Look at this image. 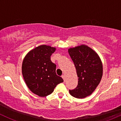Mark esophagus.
<instances>
[{
	"instance_id": "34e87169",
	"label": "esophagus",
	"mask_w": 121,
	"mask_h": 121,
	"mask_svg": "<svg viewBox=\"0 0 121 121\" xmlns=\"http://www.w3.org/2000/svg\"><path fill=\"white\" fill-rule=\"evenodd\" d=\"M61 77L63 78V80H64V81H65V75H62V76H61Z\"/></svg>"
}]
</instances>
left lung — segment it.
I'll return each instance as SVG.
<instances>
[{
  "label": "left lung",
  "instance_id": "obj_1",
  "mask_svg": "<svg viewBox=\"0 0 121 121\" xmlns=\"http://www.w3.org/2000/svg\"><path fill=\"white\" fill-rule=\"evenodd\" d=\"M68 53L78 77L77 86L69 90V94L77 98H85L95 91L101 81L103 73L102 62L98 54L84 44L69 48Z\"/></svg>",
  "mask_w": 121,
  "mask_h": 121
}]
</instances>
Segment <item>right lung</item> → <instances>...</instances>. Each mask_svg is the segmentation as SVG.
I'll return each instance as SVG.
<instances>
[{
    "label": "right lung",
    "instance_id": "obj_1",
    "mask_svg": "<svg viewBox=\"0 0 121 121\" xmlns=\"http://www.w3.org/2000/svg\"><path fill=\"white\" fill-rule=\"evenodd\" d=\"M55 51V47L41 45L30 51L23 61L24 81L30 91L39 97L51 94L57 84L64 81L56 74V65L51 61Z\"/></svg>",
    "mask_w": 121,
    "mask_h": 121
}]
</instances>
